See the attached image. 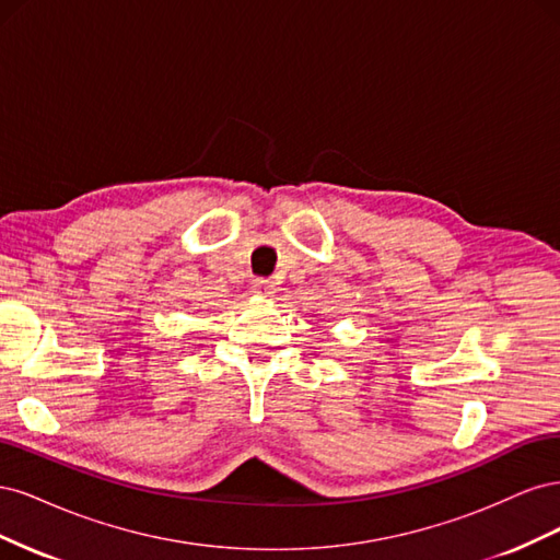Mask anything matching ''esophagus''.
<instances>
[{"label":"esophagus","instance_id":"1","mask_svg":"<svg viewBox=\"0 0 560 560\" xmlns=\"http://www.w3.org/2000/svg\"><path fill=\"white\" fill-rule=\"evenodd\" d=\"M252 292L257 296H273L276 294V282L268 278H257L252 282Z\"/></svg>","mask_w":560,"mask_h":560}]
</instances>
